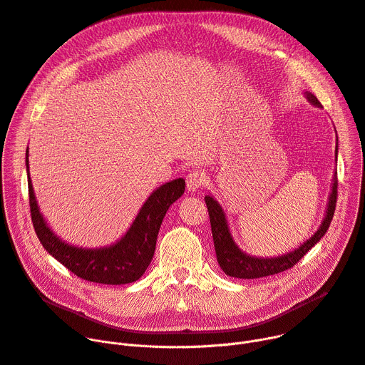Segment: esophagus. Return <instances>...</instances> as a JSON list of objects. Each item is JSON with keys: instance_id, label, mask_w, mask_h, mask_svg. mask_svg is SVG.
I'll use <instances>...</instances> for the list:
<instances>
[{"instance_id": "1", "label": "esophagus", "mask_w": 365, "mask_h": 365, "mask_svg": "<svg viewBox=\"0 0 365 365\" xmlns=\"http://www.w3.org/2000/svg\"><path fill=\"white\" fill-rule=\"evenodd\" d=\"M206 184V175L202 170H192L187 175V190L195 192L196 190H199L200 187H203Z\"/></svg>"}]
</instances>
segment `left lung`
<instances>
[{"label": "left lung", "mask_w": 365, "mask_h": 365, "mask_svg": "<svg viewBox=\"0 0 365 365\" xmlns=\"http://www.w3.org/2000/svg\"><path fill=\"white\" fill-rule=\"evenodd\" d=\"M305 96L311 104L321 107L318 98L314 94L307 91ZM336 156H337V145H336ZM336 199H337V173L334 170L326 213L319 228L307 242H304L301 246L292 252H287L282 256H274V258H256V256H250L245 253L237 245H235L228 227L225 212L222 206L218 203V200L212 195L205 196V202L209 210L210 227H212L213 246H215L217 259L221 269L230 277L247 278L249 280V278H261L267 275H274L294 267L327 232L334 215Z\"/></svg>", "instance_id": "obj_1"}]
</instances>
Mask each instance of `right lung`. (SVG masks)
<instances>
[{"label": "right lung", "instance_id": "add662e5", "mask_svg": "<svg viewBox=\"0 0 365 365\" xmlns=\"http://www.w3.org/2000/svg\"><path fill=\"white\" fill-rule=\"evenodd\" d=\"M26 170L31 217L41 245L75 275L101 284H128L137 282L153 259L159 228L166 210L185 190V181L177 178L158 187L141 206L134 222L122 237L104 247H78L61 240L48 227L38 207L29 177L26 148Z\"/></svg>", "mask_w": 365, "mask_h": 365}]
</instances>
